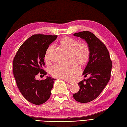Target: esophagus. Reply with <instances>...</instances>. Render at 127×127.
<instances>
[{"label":"esophagus","mask_w":127,"mask_h":127,"mask_svg":"<svg viewBox=\"0 0 127 127\" xmlns=\"http://www.w3.org/2000/svg\"><path fill=\"white\" fill-rule=\"evenodd\" d=\"M63 80H64V81H65L66 82H67V83H68L69 84H72V83H73L72 81H70V80H66V79H63Z\"/></svg>","instance_id":"1"}]
</instances>
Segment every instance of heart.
I'll return each instance as SVG.
<instances>
[{
    "label": "heart",
    "instance_id": "1",
    "mask_svg": "<svg viewBox=\"0 0 127 127\" xmlns=\"http://www.w3.org/2000/svg\"><path fill=\"white\" fill-rule=\"evenodd\" d=\"M59 44L68 50V59L71 60L66 63L55 64L50 69V73L54 77L71 80L79 73L77 64L83 66L88 63L90 57V47L86 42H78L75 38L70 36L62 38ZM52 49V46H50L46 50L44 59L46 62L51 61Z\"/></svg>",
    "mask_w": 127,
    "mask_h": 127
}]
</instances>
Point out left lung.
<instances>
[{
    "instance_id": "8db88e82",
    "label": "left lung",
    "mask_w": 127,
    "mask_h": 127,
    "mask_svg": "<svg viewBox=\"0 0 127 127\" xmlns=\"http://www.w3.org/2000/svg\"><path fill=\"white\" fill-rule=\"evenodd\" d=\"M87 42L90 57L83 75L90 77L78 83L80 90L73 94L76 101L86 103L95 99L106 87L111 78L112 62L106 46L96 36L88 31L75 33Z\"/></svg>"
}]
</instances>
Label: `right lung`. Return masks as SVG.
Masks as SVG:
<instances>
[{
	"label": "right lung",
	"mask_w": 127,
	"mask_h": 127,
	"mask_svg": "<svg viewBox=\"0 0 127 127\" xmlns=\"http://www.w3.org/2000/svg\"><path fill=\"white\" fill-rule=\"evenodd\" d=\"M57 35H33L21 45L14 58L13 72L19 91L25 98L36 105L46 102L51 95L55 79L47 77L36 80L37 75L44 76V56L49 45Z\"/></svg>",
	"instance_id": "right-lung-1"
}]
</instances>
